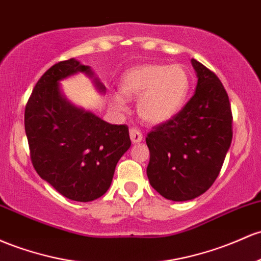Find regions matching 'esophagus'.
Listing matches in <instances>:
<instances>
[{
	"instance_id": "esophagus-1",
	"label": "esophagus",
	"mask_w": 261,
	"mask_h": 261,
	"mask_svg": "<svg viewBox=\"0 0 261 261\" xmlns=\"http://www.w3.org/2000/svg\"><path fill=\"white\" fill-rule=\"evenodd\" d=\"M130 139L134 144H137V142L142 141V134L141 131L137 127H131L130 128Z\"/></svg>"
}]
</instances>
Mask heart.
<instances>
[{"mask_svg": "<svg viewBox=\"0 0 261 261\" xmlns=\"http://www.w3.org/2000/svg\"><path fill=\"white\" fill-rule=\"evenodd\" d=\"M120 89L125 98H139L137 111L145 121L161 124L181 111L190 94L191 76L181 64H147L126 71ZM114 102L124 107L122 96H114Z\"/></svg>", "mask_w": 261, "mask_h": 261, "instance_id": "heart-1", "label": "heart"}]
</instances>
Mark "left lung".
<instances>
[{
	"label": "left lung",
	"mask_w": 261,
	"mask_h": 261,
	"mask_svg": "<svg viewBox=\"0 0 261 261\" xmlns=\"http://www.w3.org/2000/svg\"><path fill=\"white\" fill-rule=\"evenodd\" d=\"M196 93L168 121L153 126L147 177L165 198L183 202L210 190L222 170L233 139L228 94L214 71L192 59Z\"/></svg>",
	"instance_id": "obj_1"
}]
</instances>
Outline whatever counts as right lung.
<instances>
[{"mask_svg": "<svg viewBox=\"0 0 261 261\" xmlns=\"http://www.w3.org/2000/svg\"><path fill=\"white\" fill-rule=\"evenodd\" d=\"M76 71L93 74L74 59L43 74L25 104L24 130L37 173L67 198L90 202L109 190L131 141L125 124L111 125L65 101L58 82Z\"/></svg>", "mask_w": 261, "mask_h": 261, "instance_id": "add662e5", "label": "right lung"}]
</instances>
